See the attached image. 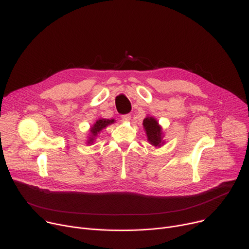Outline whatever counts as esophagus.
Here are the masks:
<instances>
[{"instance_id":"esophagus-1","label":"esophagus","mask_w":249,"mask_h":249,"mask_svg":"<svg viewBox=\"0 0 249 249\" xmlns=\"http://www.w3.org/2000/svg\"><path fill=\"white\" fill-rule=\"evenodd\" d=\"M121 118H122V120L123 121H125V122H127V121H129L130 119H131V115L130 114H126V115H122L121 116Z\"/></svg>"}]
</instances>
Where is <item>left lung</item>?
Instances as JSON below:
<instances>
[{"label":"left lung","instance_id":"1","mask_svg":"<svg viewBox=\"0 0 249 249\" xmlns=\"http://www.w3.org/2000/svg\"><path fill=\"white\" fill-rule=\"evenodd\" d=\"M143 128L147 136V141L154 147H160L164 144L162 127L152 116H146L143 120Z\"/></svg>","mask_w":249,"mask_h":249}]
</instances>
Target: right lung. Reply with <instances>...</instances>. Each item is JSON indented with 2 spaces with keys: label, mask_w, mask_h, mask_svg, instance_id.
<instances>
[{
  "label": "right lung",
  "mask_w": 249,
  "mask_h": 249,
  "mask_svg": "<svg viewBox=\"0 0 249 249\" xmlns=\"http://www.w3.org/2000/svg\"><path fill=\"white\" fill-rule=\"evenodd\" d=\"M115 119H105V118H99V119L90 126L89 128V134L88 136V140H87V144H93L95 142L98 134L101 133V131L103 129L106 128L107 126L115 123Z\"/></svg>",
  "instance_id": "add662e5"
}]
</instances>
